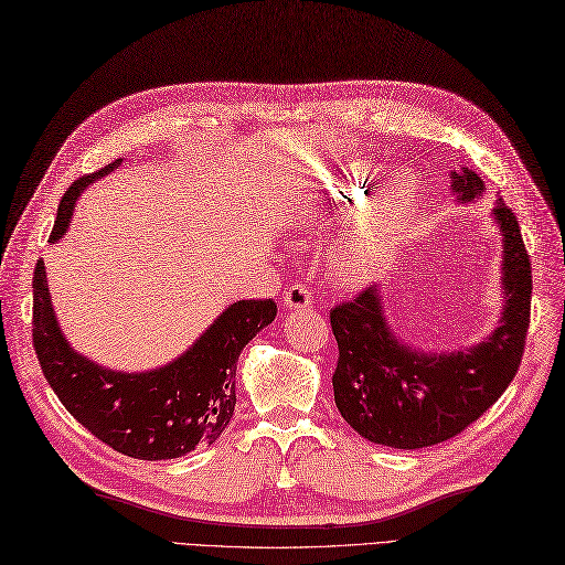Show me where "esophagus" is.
I'll use <instances>...</instances> for the list:
<instances>
[{"mask_svg":"<svg viewBox=\"0 0 565 565\" xmlns=\"http://www.w3.org/2000/svg\"><path fill=\"white\" fill-rule=\"evenodd\" d=\"M311 295L313 292H311L307 285L295 282L292 287H287L282 301H285V307H289V309H301V307H309L311 299H313Z\"/></svg>","mask_w":565,"mask_h":565,"instance_id":"obj_1","label":"esophagus"}]
</instances>
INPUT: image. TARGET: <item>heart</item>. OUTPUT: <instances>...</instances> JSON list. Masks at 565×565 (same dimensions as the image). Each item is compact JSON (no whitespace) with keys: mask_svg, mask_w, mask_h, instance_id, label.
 <instances>
[{"mask_svg":"<svg viewBox=\"0 0 565 565\" xmlns=\"http://www.w3.org/2000/svg\"><path fill=\"white\" fill-rule=\"evenodd\" d=\"M361 190L332 182L330 196L340 206L359 202ZM414 204V180L399 178L383 200L361 213L352 231L344 235L332 256L334 278L344 285H365L383 273L399 247L406 218Z\"/></svg>","mask_w":565,"mask_h":565,"instance_id":"obj_1","label":"heart"}]
</instances>
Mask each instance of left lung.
<instances>
[{
	"label": "left lung",
	"mask_w": 565,
	"mask_h": 565,
	"mask_svg": "<svg viewBox=\"0 0 565 565\" xmlns=\"http://www.w3.org/2000/svg\"><path fill=\"white\" fill-rule=\"evenodd\" d=\"M451 188L463 202L484 190L472 171L454 173ZM494 218L504 235L507 307L482 344L439 356L411 352L392 338L375 287L330 311L338 340L334 404L361 437L394 449L439 445L476 423L511 385L530 328L532 268L515 213L499 194Z\"/></svg>",
	"instance_id": "1"
}]
</instances>
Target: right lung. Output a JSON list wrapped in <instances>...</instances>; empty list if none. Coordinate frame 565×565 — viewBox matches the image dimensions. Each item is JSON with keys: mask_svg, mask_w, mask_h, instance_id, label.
<instances>
[{"mask_svg": "<svg viewBox=\"0 0 565 565\" xmlns=\"http://www.w3.org/2000/svg\"><path fill=\"white\" fill-rule=\"evenodd\" d=\"M120 159L73 182L58 202L50 239L66 233L73 204L95 178ZM278 307L273 299H242L225 309L188 354L149 373H114L75 354L52 311L44 262L33 278V347L58 402L106 447L140 461L178 459L221 437L235 411V371L242 349L264 330Z\"/></svg>", "mask_w": 565, "mask_h": 565, "instance_id": "right-lung-1", "label": "right lung"}]
</instances>
